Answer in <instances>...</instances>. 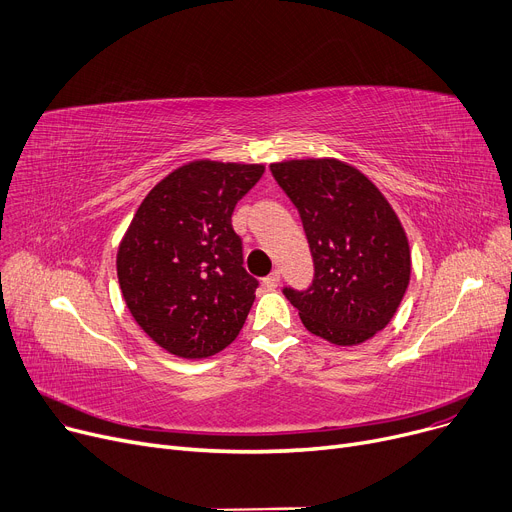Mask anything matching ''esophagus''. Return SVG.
Returning a JSON list of instances; mask_svg holds the SVG:
<instances>
[{"label": "esophagus", "mask_w": 512, "mask_h": 512, "mask_svg": "<svg viewBox=\"0 0 512 512\" xmlns=\"http://www.w3.org/2000/svg\"><path fill=\"white\" fill-rule=\"evenodd\" d=\"M263 286L270 288V290L278 288V286H280V272L276 270V272H272L267 278H263Z\"/></svg>", "instance_id": "34e87169"}]
</instances>
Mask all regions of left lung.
I'll list each match as a JSON object with an SVG mask.
<instances>
[{"label": "left lung", "mask_w": 512, "mask_h": 512, "mask_svg": "<svg viewBox=\"0 0 512 512\" xmlns=\"http://www.w3.org/2000/svg\"><path fill=\"white\" fill-rule=\"evenodd\" d=\"M299 209L313 255L307 290L284 288L303 326L355 346L384 330L411 280L409 240L392 205L365 174L334 157L270 166Z\"/></svg>", "instance_id": "1"}]
</instances>
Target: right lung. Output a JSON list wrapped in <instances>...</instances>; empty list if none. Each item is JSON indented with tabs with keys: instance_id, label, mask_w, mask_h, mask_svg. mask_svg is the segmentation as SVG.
<instances>
[{
	"instance_id": "obj_1",
	"label": "right lung",
	"mask_w": 512,
	"mask_h": 512,
	"mask_svg": "<svg viewBox=\"0 0 512 512\" xmlns=\"http://www.w3.org/2000/svg\"><path fill=\"white\" fill-rule=\"evenodd\" d=\"M263 164L197 159L157 182L120 242L116 267L134 321L164 351L205 359L234 342L255 301L232 211Z\"/></svg>"
}]
</instances>
